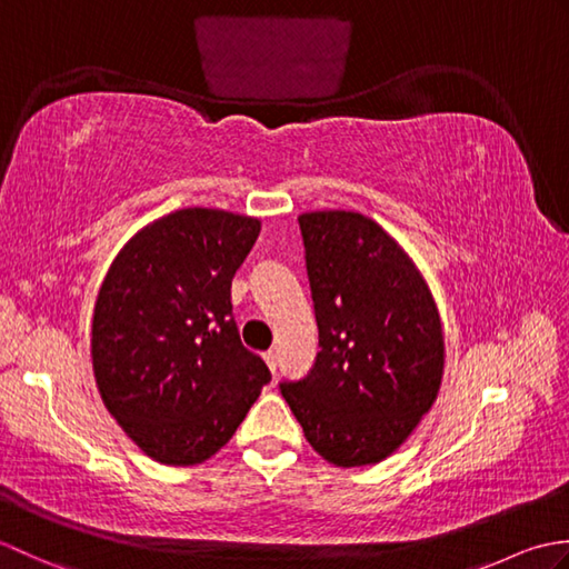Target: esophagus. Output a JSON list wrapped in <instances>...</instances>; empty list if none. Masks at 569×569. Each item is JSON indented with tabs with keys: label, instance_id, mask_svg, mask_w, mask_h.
<instances>
[{
	"label": "esophagus",
	"instance_id": "obj_1",
	"mask_svg": "<svg viewBox=\"0 0 569 569\" xmlns=\"http://www.w3.org/2000/svg\"><path fill=\"white\" fill-rule=\"evenodd\" d=\"M263 361H266V367H269L271 371H276V367H278V355H276V349H269V352L263 355Z\"/></svg>",
	"mask_w": 569,
	"mask_h": 569
}]
</instances>
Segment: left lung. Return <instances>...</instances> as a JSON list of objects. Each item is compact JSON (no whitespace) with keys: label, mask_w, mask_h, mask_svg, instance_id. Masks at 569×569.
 <instances>
[{"label":"left lung","mask_w":569,"mask_h":569,"mask_svg":"<svg viewBox=\"0 0 569 569\" xmlns=\"http://www.w3.org/2000/svg\"><path fill=\"white\" fill-rule=\"evenodd\" d=\"M320 352L278 389L312 450L337 467L396 452L440 389L438 308L408 253L359 212L298 217Z\"/></svg>","instance_id":"1"}]
</instances>
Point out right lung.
Returning a JSON list of instances; mask_svg holds the SVG:
<instances>
[{"label": "right lung", "instance_id": "add662e5", "mask_svg": "<svg viewBox=\"0 0 569 569\" xmlns=\"http://www.w3.org/2000/svg\"><path fill=\"white\" fill-rule=\"evenodd\" d=\"M259 232L253 217L178 210L131 237L107 271L92 318L94 379L156 462H204L271 381L232 316V278Z\"/></svg>", "mask_w": 569, "mask_h": 569}]
</instances>
